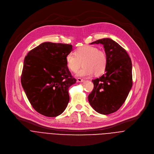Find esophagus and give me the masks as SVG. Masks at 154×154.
Masks as SVG:
<instances>
[{"label": "esophagus", "instance_id": "obj_1", "mask_svg": "<svg viewBox=\"0 0 154 154\" xmlns=\"http://www.w3.org/2000/svg\"><path fill=\"white\" fill-rule=\"evenodd\" d=\"M85 80L83 79H82L80 78H77V82H83Z\"/></svg>", "mask_w": 154, "mask_h": 154}]
</instances>
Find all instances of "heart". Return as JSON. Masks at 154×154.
Wrapping results in <instances>:
<instances>
[{"label": "heart", "mask_w": 154, "mask_h": 154, "mask_svg": "<svg viewBox=\"0 0 154 154\" xmlns=\"http://www.w3.org/2000/svg\"><path fill=\"white\" fill-rule=\"evenodd\" d=\"M66 62L68 69L73 72H77L82 64L83 67L75 75L86 77L93 73L96 75L103 74L107 66V57L105 52L97 48L85 46L77 49L74 54H68L66 57Z\"/></svg>", "instance_id": "b5f03b06"}]
</instances>
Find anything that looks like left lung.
<instances>
[{"mask_svg": "<svg viewBox=\"0 0 154 154\" xmlns=\"http://www.w3.org/2000/svg\"><path fill=\"white\" fill-rule=\"evenodd\" d=\"M102 44L107 57L105 74L93 80L94 88L88 101L97 113H113L124 103L132 86V64L126 51L110 38L91 43Z\"/></svg>", "mask_w": 154, "mask_h": 154, "instance_id": "8db88e82", "label": "left lung"}]
</instances>
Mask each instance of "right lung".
<instances>
[{
    "label": "right lung",
    "mask_w": 154,
    "mask_h": 154,
    "mask_svg": "<svg viewBox=\"0 0 154 154\" xmlns=\"http://www.w3.org/2000/svg\"><path fill=\"white\" fill-rule=\"evenodd\" d=\"M72 46L45 42L25 57L21 84L35 110L48 117L61 115L69 101V88L76 82L66 62Z\"/></svg>",
    "instance_id": "1"
}]
</instances>
